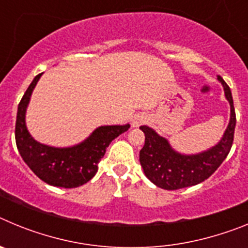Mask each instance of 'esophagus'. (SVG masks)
Returning a JSON list of instances; mask_svg holds the SVG:
<instances>
[{
    "label": "esophagus",
    "mask_w": 248,
    "mask_h": 248,
    "mask_svg": "<svg viewBox=\"0 0 248 248\" xmlns=\"http://www.w3.org/2000/svg\"><path fill=\"white\" fill-rule=\"evenodd\" d=\"M146 118L144 117V115H141V114H138V115H135L134 118H133V120H131V125L134 126V128H138L139 125H141L143 123H145Z\"/></svg>",
    "instance_id": "esophagus-1"
}]
</instances>
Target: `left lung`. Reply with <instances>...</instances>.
<instances>
[{"mask_svg": "<svg viewBox=\"0 0 248 248\" xmlns=\"http://www.w3.org/2000/svg\"><path fill=\"white\" fill-rule=\"evenodd\" d=\"M222 84L225 97L230 103V122L217 144L198 154H181L154 129L141 125L145 134V144L140 150L139 160L144 174L157 187L165 190H179L198 185L209 179L222 161L226 159L233 143L236 114L233 99L226 82L217 77Z\"/></svg>", "mask_w": 248, "mask_h": 248, "instance_id": "obj_1", "label": "left lung"}]
</instances>
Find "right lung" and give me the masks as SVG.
<instances>
[{"label": "right lung", "instance_id": "obj_1", "mask_svg": "<svg viewBox=\"0 0 248 248\" xmlns=\"http://www.w3.org/2000/svg\"><path fill=\"white\" fill-rule=\"evenodd\" d=\"M42 73L26 91L18 104L16 119V145L28 168L48 185L72 189L88 183L98 171V163L105 154L109 144L130 125H102L82 143L67 148L46 145L33 139L26 125V110L34 87Z\"/></svg>", "mask_w": 248, "mask_h": 248}]
</instances>
